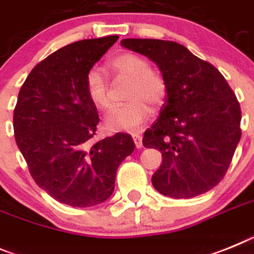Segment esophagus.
<instances>
[{"mask_svg": "<svg viewBox=\"0 0 254 254\" xmlns=\"http://www.w3.org/2000/svg\"><path fill=\"white\" fill-rule=\"evenodd\" d=\"M132 138H133V142H135L136 148L141 149L142 148V137L138 133H133L132 135Z\"/></svg>", "mask_w": 254, "mask_h": 254, "instance_id": "esophagus-1", "label": "esophagus"}]
</instances>
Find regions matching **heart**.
<instances>
[{"label": "heart", "instance_id": "obj_1", "mask_svg": "<svg viewBox=\"0 0 254 254\" xmlns=\"http://www.w3.org/2000/svg\"><path fill=\"white\" fill-rule=\"evenodd\" d=\"M110 68L118 77L129 79L127 99L129 103L116 109L105 117L106 128L118 132L137 131L150 116L148 103L157 106L166 97V82L163 77L151 70L149 63L140 55L125 53L110 62ZM88 99L100 110H108L112 105L106 77L99 69H92L86 77Z\"/></svg>", "mask_w": 254, "mask_h": 254}]
</instances>
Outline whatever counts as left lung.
<instances>
[{
  "mask_svg": "<svg viewBox=\"0 0 254 254\" xmlns=\"http://www.w3.org/2000/svg\"><path fill=\"white\" fill-rule=\"evenodd\" d=\"M126 49L155 63L166 82V103L142 144L162 153L151 177L160 194L194 198L224 179L242 137V112L224 75L172 41L126 38Z\"/></svg>",
  "mask_w": 254,
  "mask_h": 254,
  "instance_id": "left-lung-1",
  "label": "left lung"
}]
</instances>
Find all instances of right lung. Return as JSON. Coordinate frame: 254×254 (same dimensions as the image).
Here are the masks:
<instances>
[{
	"instance_id": "1",
	"label": "right lung",
	"mask_w": 254,
	"mask_h": 254,
	"mask_svg": "<svg viewBox=\"0 0 254 254\" xmlns=\"http://www.w3.org/2000/svg\"><path fill=\"white\" fill-rule=\"evenodd\" d=\"M118 36L62 47L37 64L18 96L14 132L36 184L63 204L86 208L114 191L119 164L132 154L128 133L96 144L99 114L86 91V77Z\"/></svg>"
}]
</instances>
